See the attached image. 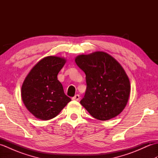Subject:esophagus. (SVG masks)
<instances>
[{"mask_svg":"<svg viewBox=\"0 0 158 158\" xmlns=\"http://www.w3.org/2000/svg\"><path fill=\"white\" fill-rule=\"evenodd\" d=\"M79 99H80V96H79V94H76L75 96L73 97V98H72V100H77V101H78V100H79Z\"/></svg>","mask_w":158,"mask_h":158,"instance_id":"1","label":"esophagus"}]
</instances>
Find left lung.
<instances>
[{
	"label": "left lung",
	"instance_id": "left-lung-1",
	"mask_svg": "<svg viewBox=\"0 0 158 158\" xmlns=\"http://www.w3.org/2000/svg\"><path fill=\"white\" fill-rule=\"evenodd\" d=\"M75 62L85 74L87 88L80 103L90 115L106 121L122 113L128 101L130 83L120 64L103 52L79 55Z\"/></svg>",
	"mask_w": 158,
	"mask_h": 158
}]
</instances>
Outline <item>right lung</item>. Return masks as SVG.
<instances>
[{"label": "right lung", "mask_w": 158, "mask_h": 158, "mask_svg": "<svg viewBox=\"0 0 158 158\" xmlns=\"http://www.w3.org/2000/svg\"><path fill=\"white\" fill-rule=\"evenodd\" d=\"M66 61L58 56L45 57L26 76L22 86V99L26 109L36 118H53L71 100L64 94L57 77Z\"/></svg>", "instance_id": "obj_1"}]
</instances>
